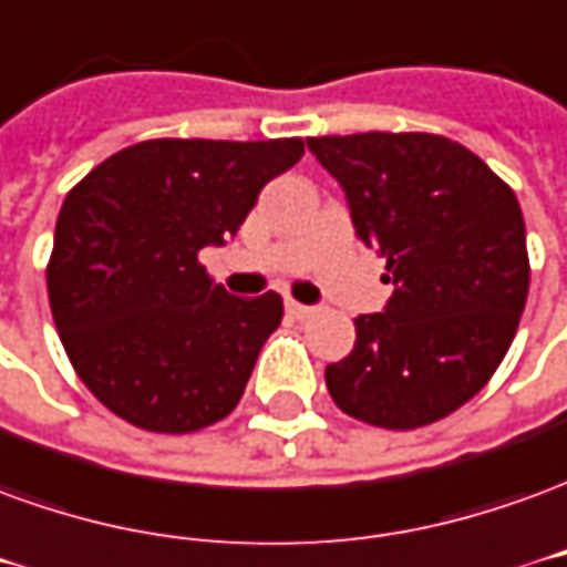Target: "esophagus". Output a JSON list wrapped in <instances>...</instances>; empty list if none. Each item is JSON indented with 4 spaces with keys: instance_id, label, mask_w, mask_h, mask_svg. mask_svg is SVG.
Instances as JSON below:
<instances>
[{
    "instance_id": "34e87169",
    "label": "esophagus",
    "mask_w": 567,
    "mask_h": 567,
    "mask_svg": "<svg viewBox=\"0 0 567 567\" xmlns=\"http://www.w3.org/2000/svg\"><path fill=\"white\" fill-rule=\"evenodd\" d=\"M287 315L296 317V320H308V317L315 315V308L311 305H302V302H287Z\"/></svg>"
}]
</instances>
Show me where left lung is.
I'll return each instance as SVG.
<instances>
[{
  "label": "left lung",
  "instance_id": "8db88e82",
  "mask_svg": "<svg viewBox=\"0 0 567 567\" xmlns=\"http://www.w3.org/2000/svg\"><path fill=\"white\" fill-rule=\"evenodd\" d=\"M360 240L388 259L393 296L354 320V351L327 367L344 415L415 431L483 391L528 299L525 223L513 188L436 134L311 136Z\"/></svg>",
  "mask_w": 567,
  "mask_h": 567
}]
</instances>
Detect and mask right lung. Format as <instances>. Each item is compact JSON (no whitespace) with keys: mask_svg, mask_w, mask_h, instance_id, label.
Here are the masks:
<instances>
[{"mask_svg":"<svg viewBox=\"0 0 567 567\" xmlns=\"http://www.w3.org/2000/svg\"><path fill=\"white\" fill-rule=\"evenodd\" d=\"M299 136L146 140L70 188L48 302L72 369L100 403L152 433H195L238 405L284 299L228 296L198 262L226 244Z\"/></svg>","mask_w":567,"mask_h":567,"instance_id":"add662e5","label":"right lung"}]
</instances>
